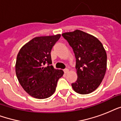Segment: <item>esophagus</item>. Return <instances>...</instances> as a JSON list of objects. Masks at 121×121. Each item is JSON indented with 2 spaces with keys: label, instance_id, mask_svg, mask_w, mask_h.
Masks as SVG:
<instances>
[{
  "label": "esophagus",
  "instance_id": "34e87169",
  "mask_svg": "<svg viewBox=\"0 0 121 121\" xmlns=\"http://www.w3.org/2000/svg\"><path fill=\"white\" fill-rule=\"evenodd\" d=\"M63 72H64L66 74L68 72V69H66H66H64V70H63Z\"/></svg>",
  "mask_w": 121,
  "mask_h": 121
}]
</instances>
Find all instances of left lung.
I'll list each match as a JSON object with an SVG mask.
<instances>
[{"label":"left lung","mask_w":121,"mask_h":121,"mask_svg":"<svg viewBox=\"0 0 121 121\" xmlns=\"http://www.w3.org/2000/svg\"><path fill=\"white\" fill-rule=\"evenodd\" d=\"M76 58L77 80L72 83L77 93L88 94L101 83L107 69V54L101 42L80 30L63 33Z\"/></svg>","instance_id":"1"}]
</instances>
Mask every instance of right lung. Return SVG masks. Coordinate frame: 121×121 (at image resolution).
I'll list each match as a JSON object with an SVG mask.
<instances>
[{
  "label": "right lung",
  "instance_id": "add662e5",
  "mask_svg": "<svg viewBox=\"0 0 121 121\" xmlns=\"http://www.w3.org/2000/svg\"><path fill=\"white\" fill-rule=\"evenodd\" d=\"M60 37L57 35L35 38L18 53L16 75L24 90L33 97L43 99L52 95L63 75V70H56L51 65V51Z\"/></svg>",
  "mask_w": 121,
  "mask_h": 121
}]
</instances>
